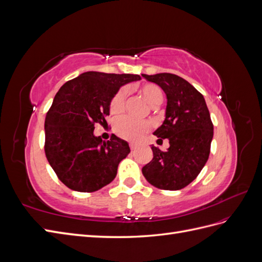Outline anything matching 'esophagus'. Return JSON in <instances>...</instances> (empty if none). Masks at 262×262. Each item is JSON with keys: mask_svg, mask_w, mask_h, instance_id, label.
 <instances>
[{"mask_svg": "<svg viewBox=\"0 0 262 262\" xmlns=\"http://www.w3.org/2000/svg\"><path fill=\"white\" fill-rule=\"evenodd\" d=\"M129 147H130V149H131V150H133V149H136V148H137V144H134V143H129Z\"/></svg>", "mask_w": 262, "mask_h": 262, "instance_id": "obj_1", "label": "esophagus"}]
</instances>
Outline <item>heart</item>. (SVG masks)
Returning <instances> with one entry per match:
<instances>
[{
	"label": "heart",
	"mask_w": 262,
	"mask_h": 262,
	"mask_svg": "<svg viewBox=\"0 0 262 262\" xmlns=\"http://www.w3.org/2000/svg\"><path fill=\"white\" fill-rule=\"evenodd\" d=\"M140 93L150 105L156 106L161 104L163 100V92L162 90L155 84H144L139 89ZM126 99V91L121 89L116 93L110 101L109 109L112 114L121 113L125 106ZM114 130L118 137H120L124 140L136 142L141 140L145 136V133L150 130V123L145 120H137L128 116L119 117L116 119L114 123Z\"/></svg>",
	"instance_id": "1"
}]
</instances>
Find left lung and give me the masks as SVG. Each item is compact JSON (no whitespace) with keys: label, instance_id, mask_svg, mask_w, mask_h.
<instances>
[{"label":"left lung","instance_id":"8db88e82","mask_svg":"<svg viewBox=\"0 0 262 262\" xmlns=\"http://www.w3.org/2000/svg\"><path fill=\"white\" fill-rule=\"evenodd\" d=\"M146 81L157 84L167 96L166 118L154 134L168 139L169 147L161 150L152 146L153 160L142 172L150 185L163 190L187 187L199 175L207 163L213 123L203 95L184 78L171 73L142 74Z\"/></svg>","mask_w":262,"mask_h":262}]
</instances>
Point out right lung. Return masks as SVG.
<instances>
[{
    "mask_svg": "<svg viewBox=\"0 0 262 262\" xmlns=\"http://www.w3.org/2000/svg\"><path fill=\"white\" fill-rule=\"evenodd\" d=\"M140 75L85 72L55 94L45 121V153L58 178L78 192H94L112 182L129 144L112 134L94 136L105 124L109 105L120 87Z\"/></svg>",
    "mask_w": 262,
    "mask_h": 262,
    "instance_id": "1",
    "label": "right lung"
}]
</instances>
